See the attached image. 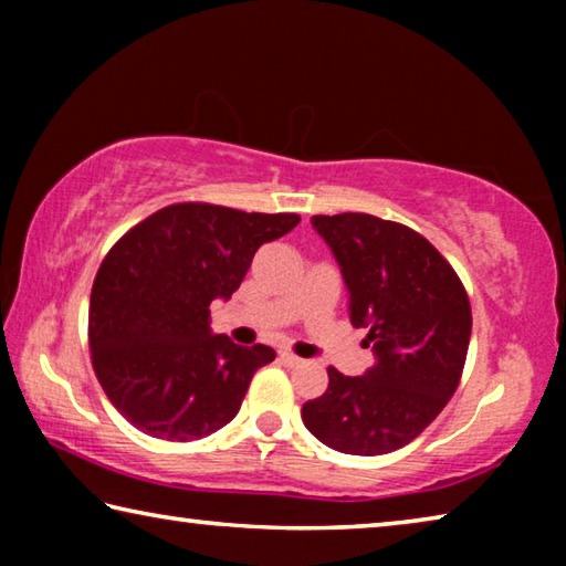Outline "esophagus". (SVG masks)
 I'll return each instance as SVG.
<instances>
[{"label": "esophagus", "mask_w": 566, "mask_h": 566, "mask_svg": "<svg viewBox=\"0 0 566 566\" xmlns=\"http://www.w3.org/2000/svg\"><path fill=\"white\" fill-rule=\"evenodd\" d=\"M280 361L284 364V367H302V364H304V359H300V357H296V354H292V352H282V354H280Z\"/></svg>", "instance_id": "esophagus-1"}]
</instances>
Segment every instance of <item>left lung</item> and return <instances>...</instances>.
<instances>
[{
  "instance_id": "1",
  "label": "left lung",
  "mask_w": 566,
  "mask_h": 566,
  "mask_svg": "<svg viewBox=\"0 0 566 566\" xmlns=\"http://www.w3.org/2000/svg\"><path fill=\"white\" fill-rule=\"evenodd\" d=\"M349 292V322L369 329L375 364L361 377L327 369L329 387L306 401L302 421L342 454L377 457L432 424L462 377L472 310L437 249L405 224L371 214H317Z\"/></svg>"
}]
</instances>
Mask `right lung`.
Returning <instances> with one entry per match:
<instances>
[{"instance_id":"right-lung-1","label":"right lung","mask_w":566,"mask_h":566,"mask_svg":"<svg viewBox=\"0 0 566 566\" xmlns=\"http://www.w3.org/2000/svg\"><path fill=\"white\" fill-rule=\"evenodd\" d=\"M300 224L217 205H171L109 249L90 300L97 379L119 415L149 437L191 442L237 417L272 347H239L209 327V304L229 300L256 249Z\"/></svg>"}]
</instances>
